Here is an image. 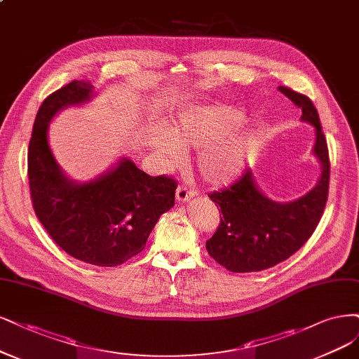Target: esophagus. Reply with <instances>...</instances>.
<instances>
[{
    "label": "esophagus",
    "instance_id": "esophagus-1",
    "mask_svg": "<svg viewBox=\"0 0 359 359\" xmlns=\"http://www.w3.org/2000/svg\"><path fill=\"white\" fill-rule=\"evenodd\" d=\"M175 196H177V202L185 203V202H189V201L193 199L194 191H191V190L187 189V187H184V185H180V187L177 189Z\"/></svg>",
    "mask_w": 359,
    "mask_h": 359
}]
</instances>
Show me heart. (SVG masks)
Wrapping results in <instances>:
<instances>
[{
  "instance_id": "b5f03b06",
  "label": "heart",
  "mask_w": 359,
  "mask_h": 359,
  "mask_svg": "<svg viewBox=\"0 0 359 359\" xmlns=\"http://www.w3.org/2000/svg\"><path fill=\"white\" fill-rule=\"evenodd\" d=\"M242 111L230 105L209 104L181 109L177 117L156 133L151 147L166 168L182 160V150H199L194 165L209 185H226L236 180L257 153L258 141L250 129H238Z\"/></svg>"
}]
</instances>
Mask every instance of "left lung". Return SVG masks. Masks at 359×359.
I'll return each instance as SVG.
<instances>
[{"label":"left lung","mask_w":359,"mask_h":359,"mask_svg":"<svg viewBox=\"0 0 359 359\" xmlns=\"http://www.w3.org/2000/svg\"><path fill=\"white\" fill-rule=\"evenodd\" d=\"M278 89L302 109V121L315 128L312 153L320 177L312 190L290 202L271 201L251 170L230 189L209 196L222 217L206 250L218 264L236 273L266 270L297 252L312 236L327 203L330 158L318 111L307 96L283 86Z\"/></svg>","instance_id":"1"}]
</instances>
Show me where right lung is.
Here are the masks:
<instances>
[{"mask_svg":"<svg viewBox=\"0 0 359 359\" xmlns=\"http://www.w3.org/2000/svg\"><path fill=\"white\" fill-rule=\"evenodd\" d=\"M95 95L90 81L74 80L46 97L34 121L28 178L34 211L60 248L80 262L114 267L145 248L160 215L175 205L177 184L147 175L128 157L84 182L62 170L48 144L50 121Z\"/></svg>","mask_w":359,"mask_h":359,"instance_id":"1","label":"right lung"}]
</instances>
